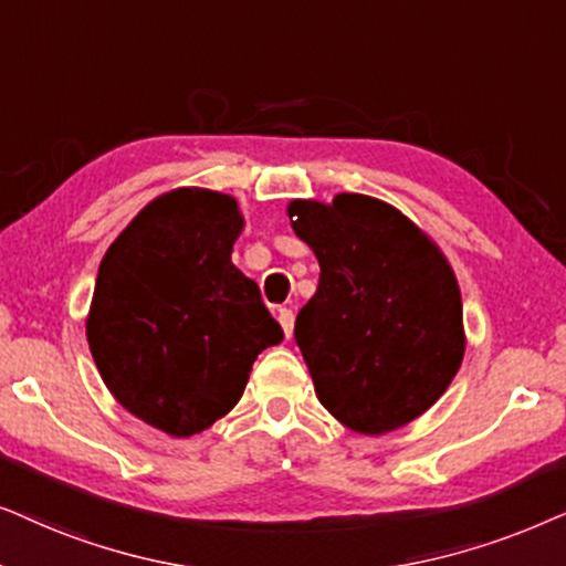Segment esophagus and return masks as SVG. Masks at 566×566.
I'll list each match as a JSON object with an SVG mask.
<instances>
[{
    "mask_svg": "<svg viewBox=\"0 0 566 566\" xmlns=\"http://www.w3.org/2000/svg\"><path fill=\"white\" fill-rule=\"evenodd\" d=\"M279 323H282V331H284V336H292V331H295V313L290 311V307H279Z\"/></svg>",
    "mask_w": 566,
    "mask_h": 566,
    "instance_id": "obj_1",
    "label": "esophagus"
}]
</instances>
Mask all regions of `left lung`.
<instances>
[{
  "mask_svg": "<svg viewBox=\"0 0 566 566\" xmlns=\"http://www.w3.org/2000/svg\"><path fill=\"white\" fill-rule=\"evenodd\" d=\"M287 214L321 263L318 290L295 321L315 396L354 432L409 424L463 361V303L448 259L373 196L297 199Z\"/></svg>",
  "mask_w": 566,
  "mask_h": 566,
  "instance_id": "8db88e82",
  "label": "left lung"
}]
</instances>
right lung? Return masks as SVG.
Returning a JSON list of instances; mask_svg holds the SVG:
<instances>
[{
	"instance_id": "add662e5",
	"label": "right lung",
	"mask_w": 566,
	"mask_h": 566,
	"mask_svg": "<svg viewBox=\"0 0 566 566\" xmlns=\"http://www.w3.org/2000/svg\"><path fill=\"white\" fill-rule=\"evenodd\" d=\"M238 201L207 188L157 196L105 251L87 315L97 373L134 417L172 437L212 427L284 338L230 261Z\"/></svg>"
}]
</instances>
